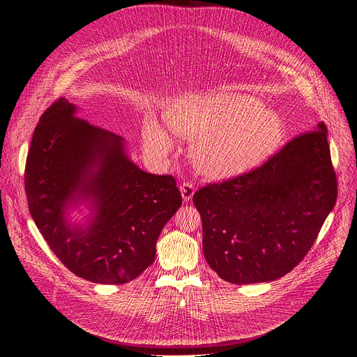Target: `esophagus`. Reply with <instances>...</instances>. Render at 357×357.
<instances>
[{"label": "esophagus", "instance_id": "esophagus-1", "mask_svg": "<svg viewBox=\"0 0 357 357\" xmlns=\"http://www.w3.org/2000/svg\"><path fill=\"white\" fill-rule=\"evenodd\" d=\"M179 189H181V193H182L183 200H190V199H192V196H193V193H195V186H193V183H190V182H183Z\"/></svg>", "mask_w": 357, "mask_h": 357}]
</instances>
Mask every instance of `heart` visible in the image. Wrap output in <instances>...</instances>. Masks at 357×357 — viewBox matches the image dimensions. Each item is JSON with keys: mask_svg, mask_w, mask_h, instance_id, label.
<instances>
[{"mask_svg": "<svg viewBox=\"0 0 357 357\" xmlns=\"http://www.w3.org/2000/svg\"><path fill=\"white\" fill-rule=\"evenodd\" d=\"M169 130L192 141L190 155L209 178L225 179L260 165L284 137L281 119L257 98L238 93L196 96L175 101L167 113ZM145 145L167 155L172 141L155 120L145 123Z\"/></svg>", "mask_w": 357, "mask_h": 357, "instance_id": "b5f03b06", "label": "heart"}]
</instances>
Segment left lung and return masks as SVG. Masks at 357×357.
Wrapping results in <instances>:
<instances>
[{
    "label": "left lung",
    "mask_w": 357,
    "mask_h": 357,
    "mask_svg": "<svg viewBox=\"0 0 357 357\" xmlns=\"http://www.w3.org/2000/svg\"><path fill=\"white\" fill-rule=\"evenodd\" d=\"M336 196L328 130L319 123L263 165L195 192L208 264L238 285L281 278L307 256Z\"/></svg>",
    "instance_id": "1"
}]
</instances>
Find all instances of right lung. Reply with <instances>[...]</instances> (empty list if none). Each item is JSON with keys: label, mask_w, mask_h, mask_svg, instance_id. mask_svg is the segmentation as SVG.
<instances>
[{"label": "right lung", "mask_w": 357, "mask_h": 357, "mask_svg": "<svg viewBox=\"0 0 357 357\" xmlns=\"http://www.w3.org/2000/svg\"><path fill=\"white\" fill-rule=\"evenodd\" d=\"M59 97L39 119L25 164L29 213L61 263L97 284H126L155 260L165 223L182 205L172 175L141 171L123 138L83 119ZM90 197L89 227H70V199Z\"/></svg>", "instance_id": "add662e5"}]
</instances>
